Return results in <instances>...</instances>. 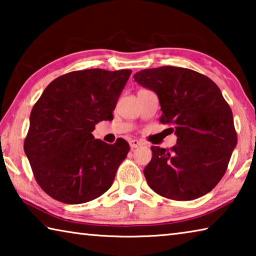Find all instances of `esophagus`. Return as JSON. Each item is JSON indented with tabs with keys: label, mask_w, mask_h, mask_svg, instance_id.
<instances>
[{
	"label": "esophagus",
	"mask_w": 256,
	"mask_h": 256,
	"mask_svg": "<svg viewBox=\"0 0 256 256\" xmlns=\"http://www.w3.org/2000/svg\"><path fill=\"white\" fill-rule=\"evenodd\" d=\"M142 146V142L138 141V140H131L130 141V146H131V149H136L138 148V146Z\"/></svg>",
	"instance_id": "1"
}]
</instances>
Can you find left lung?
Listing matches in <instances>:
<instances>
[{"label":"left lung","instance_id":"1","mask_svg":"<svg viewBox=\"0 0 256 256\" xmlns=\"http://www.w3.org/2000/svg\"><path fill=\"white\" fill-rule=\"evenodd\" d=\"M159 98L160 122L177 136L170 149L151 146L144 170L150 188L164 198L190 201L209 193L227 170L237 144L232 112L210 78L190 68L160 66L134 74Z\"/></svg>","mask_w":256,"mask_h":256}]
</instances>
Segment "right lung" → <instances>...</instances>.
I'll use <instances>...</instances> for the list:
<instances>
[{"label": "right lung", "mask_w": 256, "mask_h": 256, "mask_svg": "<svg viewBox=\"0 0 256 256\" xmlns=\"http://www.w3.org/2000/svg\"><path fill=\"white\" fill-rule=\"evenodd\" d=\"M131 70L73 71L46 86L30 114L24 149L38 185L55 200L80 204L102 196L130 146L94 138V125L112 120Z\"/></svg>", "instance_id": "obj_1"}]
</instances>
